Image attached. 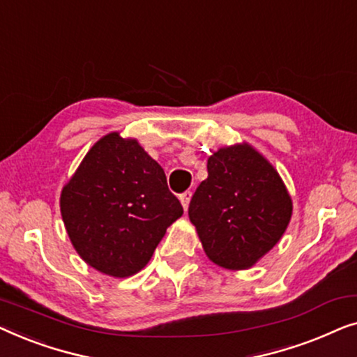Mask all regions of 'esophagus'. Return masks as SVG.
Here are the masks:
<instances>
[{
	"instance_id": "esophagus-1",
	"label": "esophagus",
	"mask_w": 357,
	"mask_h": 357,
	"mask_svg": "<svg viewBox=\"0 0 357 357\" xmlns=\"http://www.w3.org/2000/svg\"><path fill=\"white\" fill-rule=\"evenodd\" d=\"M190 199H192V192H190V190H187V192H183L182 195H180V203H182V206H183L185 211H187V209H188Z\"/></svg>"
}]
</instances>
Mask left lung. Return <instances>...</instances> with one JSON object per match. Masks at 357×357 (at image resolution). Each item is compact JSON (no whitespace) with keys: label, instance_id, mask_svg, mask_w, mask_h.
Masks as SVG:
<instances>
[{"label":"left lung","instance_id":"obj_1","mask_svg":"<svg viewBox=\"0 0 357 357\" xmlns=\"http://www.w3.org/2000/svg\"><path fill=\"white\" fill-rule=\"evenodd\" d=\"M292 202L276 169L252 148L236 144L208 159V178L192 197L190 221L209 260L247 270L280 242Z\"/></svg>","mask_w":357,"mask_h":357}]
</instances>
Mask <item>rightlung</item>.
I'll return each mask as SVG.
<instances>
[{
	"label": "right lung",
	"mask_w": 357,
	"mask_h": 357,
	"mask_svg": "<svg viewBox=\"0 0 357 357\" xmlns=\"http://www.w3.org/2000/svg\"><path fill=\"white\" fill-rule=\"evenodd\" d=\"M61 218L87 265L114 278L148 265L170 224L183 214L160 165L136 139L109 133L61 190Z\"/></svg>",
	"instance_id": "right-lung-1"
}]
</instances>
